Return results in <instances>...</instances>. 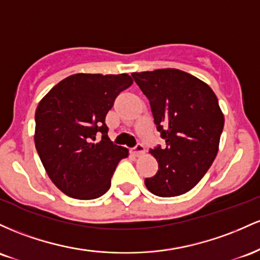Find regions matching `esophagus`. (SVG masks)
Instances as JSON below:
<instances>
[{
  "label": "esophagus",
  "instance_id": "obj_1",
  "mask_svg": "<svg viewBox=\"0 0 260 260\" xmlns=\"http://www.w3.org/2000/svg\"><path fill=\"white\" fill-rule=\"evenodd\" d=\"M131 152L135 154V156H141V154L145 153V146L142 144H138L135 147L131 148Z\"/></svg>",
  "mask_w": 260,
  "mask_h": 260
}]
</instances>
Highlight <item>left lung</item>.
<instances>
[{
    "label": "left lung",
    "instance_id": "8db88e82",
    "mask_svg": "<svg viewBox=\"0 0 260 260\" xmlns=\"http://www.w3.org/2000/svg\"><path fill=\"white\" fill-rule=\"evenodd\" d=\"M151 106L166 147L151 148L158 171L146 178L151 193L178 197L205 176L218 151L224 119L214 91L195 76L177 69L131 74Z\"/></svg>",
    "mask_w": 260,
    "mask_h": 260
}]
</instances>
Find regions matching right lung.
Listing matches in <instances>:
<instances>
[{"label": "right lung", "mask_w": 260, "mask_h": 260, "mask_svg": "<svg viewBox=\"0 0 260 260\" xmlns=\"http://www.w3.org/2000/svg\"><path fill=\"white\" fill-rule=\"evenodd\" d=\"M131 84L126 74H76L40 101L34 142L49 178L63 194L91 200L110 188L116 166L129 150L110 141L106 116ZM98 133L102 140L94 143Z\"/></svg>", "instance_id": "add662e5"}]
</instances>
